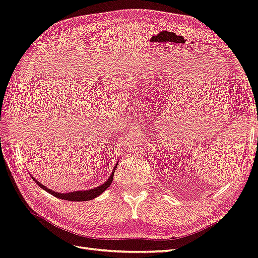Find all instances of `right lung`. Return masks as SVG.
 <instances>
[{
	"label": "right lung",
	"mask_w": 258,
	"mask_h": 258,
	"mask_svg": "<svg viewBox=\"0 0 258 258\" xmlns=\"http://www.w3.org/2000/svg\"><path fill=\"white\" fill-rule=\"evenodd\" d=\"M118 163H116L112 173L110 174V176H108V178L106 179V181L101 184L99 186H97L96 188H92V189H89V190H76V191H71V192H59V191H54V190H51L49 188H47L45 185L41 184L40 182L37 181V179H35L32 175V178L33 181L41 187L42 189L46 190L47 192H49L50 195H52V196L57 197L59 199H63V200H69V201H87V200H91V199H95L97 198L98 196H100L101 194H102L104 190H106L108 187H110V185L112 184L113 182V176H114V172L116 170V167Z\"/></svg>",
	"instance_id": "1"
}]
</instances>
